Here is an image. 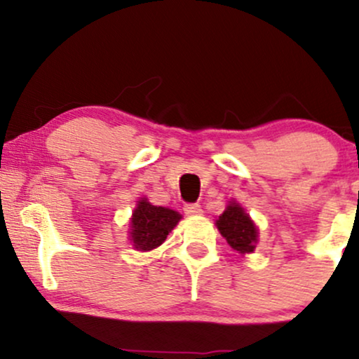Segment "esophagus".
<instances>
[{"label": "esophagus", "mask_w": 359, "mask_h": 359, "mask_svg": "<svg viewBox=\"0 0 359 359\" xmlns=\"http://www.w3.org/2000/svg\"><path fill=\"white\" fill-rule=\"evenodd\" d=\"M184 211L185 214H189V216H199V214H203V208L197 203H189L184 205Z\"/></svg>", "instance_id": "esophagus-1"}]
</instances>
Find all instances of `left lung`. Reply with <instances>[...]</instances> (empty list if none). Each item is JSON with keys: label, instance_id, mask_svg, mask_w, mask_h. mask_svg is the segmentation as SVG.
<instances>
[{"label": "left lung", "instance_id": "8db88e82", "mask_svg": "<svg viewBox=\"0 0 359 359\" xmlns=\"http://www.w3.org/2000/svg\"><path fill=\"white\" fill-rule=\"evenodd\" d=\"M217 229L226 238L228 245L240 253H251L257 243V226L250 219L248 214L243 211L241 205L231 203L219 219L216 221Z\"/></svg>", "mask_w": 359, "mask_h": 359}]
</instances>
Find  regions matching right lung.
I'll return each instance as SVG.
<instances>
[{"instance_id": "1", "label": "right lung", "mask_w": 359, "mask_h": 359, "mask_svg": "<svg viewBox=\"0 0 359 359\" xmlns=\"http://www.w3.org/2000/svg\"><path fill=\"white\" fill-rule=\"evenodd\" d=\"M180 221V214L167 208H156L142 199L131 217L130 238L137 250L150 251L165 241L167 234Z\"/></svg>"}]
</instances>
